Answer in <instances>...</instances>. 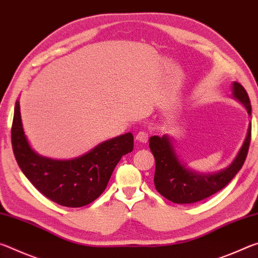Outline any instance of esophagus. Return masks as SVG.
I'll list each match as a JSON object with an SVG mask.
<instances>
[{
    "instance_id": "obj_1",
    "label": "esophagus",
    "mask_w": 258,
    "mask_h": 258,
    "mask_svg": "<svg viewBox=\"0 0 258 258\" xmlns=\"http://www.w3.org/2000/svg\"><path fill=\"white\" fill-rule=\"evenodd\" d=\"M148 137H149V135H148L147 132H145V131H140V132H138V134H137V140L139 142L147 143Z\"/></svg>"
}]
</instances>
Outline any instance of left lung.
<instances>
[{
    "mask_svg": "<svg viewBox=\"0 0 258 258\" xmlns=\"http://www.w3.org/2000/svg\"><path fill=\"white\" fill-rule=\"evenodd\" d=\"M231 90L232 98L242 104L250 117L251 106L246 90L238 82L232 83ZM250 133L251 123L248 125L246 138L232 163L216 173L194 171L180 159L169 135H152L149 139V147L156 160V190L175 204H192L211 197L223 189L241 169L249 149Z\"/></svg>",
    "mask_w": 258,
    "mask_h": 258,
    "instance_id": "obj_1",
    "label": "left lung"
}]
</instances>
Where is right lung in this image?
I'll list each match as a JSON object with an SVG mask.
<instances>
[{
	"instance_id": "right-lung-1",
	"label": "right lung",
	"mask_w": 258,
	"mask_h": 258,
	"mask_svg": "<svg viewBox=\"0 0 258 258\" xmlns=\"http://www.w3.org/2000/svg\"><path fill=\"white\" fill-rule=\"evenodd\" d=\"M133 135L126 133L95 146L73 159H53L35 151L26 137L16 101L11 128L12 149L21 172L36 189L64 207H83L102 194L121 157L133 150Z\"/></svg>"
}]
</instances>
